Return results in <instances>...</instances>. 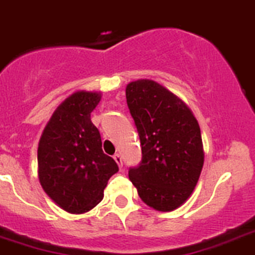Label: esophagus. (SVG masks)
Instances as JSON below:
<instances>
[{"instance_id": "obj_1", "label": "esophagus", "mask_w": 255, "mask_h": 255, "mask_svg": "<svg viewBox=\"0 0 255 255\" xmlns=\"http://www.w3.org/2000/svg\"><path fill=\"white\" fill-rule=\"evenodd\" d=\"M114 161H116L117 162V165H118V167L121 168V170H122V167H123V161H122V157H121V154H118V153H116L114 154Z\"/></svg>"}]
</instances>
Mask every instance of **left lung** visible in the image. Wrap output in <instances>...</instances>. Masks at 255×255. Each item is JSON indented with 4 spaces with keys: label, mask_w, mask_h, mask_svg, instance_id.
Returning a JSON list of instances; mask_svg holds the SVG:
<instances>
[{
    "label": "left lung",
    "mask_w": 255,
    "mask_h": 255,
    "mask_svg": "<svg viewBox=\"0 0 255 255\" xmlns=\"http://www.w3.org/2000/svg\"><path fill=\"white\" fill-rule=\"evenodd\" d=\"M142 147V162L129 180L146 205L172 211L191 196L204 166L200 126L187 104L151 79L126 87Z\"/></svg>",
    "instance_id": "1"
}]
</instances>
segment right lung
I'll return each instance as SVG.
<instances>
[{
	"instance_id": "right-lung-1",
	"label": "right lung",
	"mask_w": 255,
	"mask_h": 255,
	"mask_svg": "<svg viewBox=\"0 0 255 255\" xmlns=\"http://www.w3.org/2000/svg\"><path fill=\"white\" fill-rule=\"evenodd\" d=\"M101 92L78 90L55 109L42 130L37 148V175L47 196L70 214L92 210L103 200L118 165L102 149L90 113Z\"/></svg>"
}]
</instances>
